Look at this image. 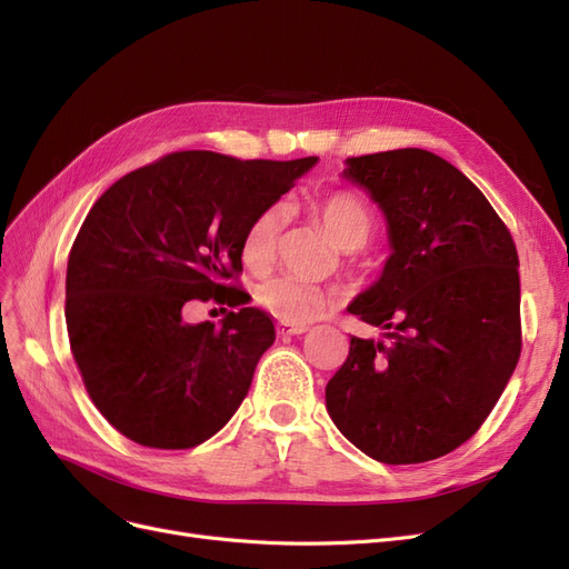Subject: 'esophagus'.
<instances>
[{
  "instance_id": "obj_1",
  "label": "esophagus",
  "mask_w": 569,
  "mask_h": 569,
  "mask_svg": "<svg viewBox=\"0 0 569 569\" xmlns=\"http://www.w3.org/2000/svg\"><path fill=\"white\" fill-rule=\"evenodd\" d=\"M308 330L306 325H291V322H278V335L282 337H295V335H303Z\"/></svg>"
}]
</instances>
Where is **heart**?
Wrapping results in <instances>:
<instances>
[{
	"label": "heart",
	"mask_w": 569,
	"mask_h": 569,
	"mask_svg": "<svg viewBox=\"0 0 569 569\" xmlns=\"http://www.w3.org/2000/svg\"><path fill=\"white\" fill-rule=\"evenodd\" d=\"M316 211L325 228L337 239V244L347 251L366 247L375 232L372 209L353 192L327 194L318 201ZM282 226L284 211L280 203L268 206L249 222L242 237V258L251 270H263L272 261ZM256 301L280 322L303 325L327 311L330 295L322 287L297 278V274H274V278L258 284Z\"/></svg>",
	"instance_id": "heart-1"
}]
</instances>
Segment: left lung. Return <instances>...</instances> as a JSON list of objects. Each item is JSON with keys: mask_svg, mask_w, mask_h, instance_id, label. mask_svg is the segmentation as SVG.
Wrapping results in <instances>:
<instances>
[{"mask_svg": "<svg viewBox=\"0 0 569 569\" xmlns=\"http://www.w3.org/2000/svg\"><path fill=\"white\" fill-rule=\"evenodd\" d=\"M343 176L380 203L391 256L349 306L385 339L351 337L327 412L375 460H435L477 432L520 360L518 249L487 197L432 151L351 157Z\"/></svg>", "mask_w": 569, "mask_h": 569, "instance_id": "8db88e82", "label": "left lung"}]
</instances>
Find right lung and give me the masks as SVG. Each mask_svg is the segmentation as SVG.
Wrapping results in <instances>:
<instances>
[{
  "label": "right lung",
  "mask_w": 569,
  "mask_h": 569,
  "mask_svg": "<svg viewBox=\"0 0 569 569\" xmlns=\"http://www.w3.org/2000/svg\"><path fill=\"white\" fill-rule=\"evenodd\" d=\"M316 157L242 161L176 151L101 194L68 253L66 327L92 403L149 449H194L228 425L274 341L261 308L184 322L192 301L239 306L249 222Z\"/></svg>",
  "instance_id": "1"
}]
</instances>
